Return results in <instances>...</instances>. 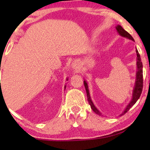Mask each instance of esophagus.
Returning a JSON list of instances; mask_svg holds the SVG:
<instances>
[{
    "label": "esophagus",
    "mask_w": 150,
    "mask_h": 150,
    "mask_svg": "<svg viewBox=\"0 0 150 150\" xmlns=\"http://www.w3.org/2000/svg\"><path fill=\"white\" fill-rule=\"evenodd\" d=\"M72 67L74 69H77L78 67H79V65H78V63H72Z\"/></svg>",
    "instance_id": "obj_1"
}]
</instances>
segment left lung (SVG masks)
<instances>
[{
  "label": "left lung",
  "instance_id": "8db88e82",
  "mask_svg": "<svg viewBox=\"0 0 150 150\" xmlns=\"http://www.w3.org/2000/svg\"><path fill=\"white\" fill-rule=\"evenodd\" d=\"M116 29L117 30V32L119 33V34L120 35H122V37H125V38H127L130 40L134 41V39L132 38V37L130 35V34L128 33L126 30H125L124 28H123L122 26L120 25H117L116 26ZM136 52H137V79H136V83H135V87L134 89V91H133V96H132V99L131 100V102L129 103V104L127 106V107L126 108V109L124 110V111L123 113L121 115H124L126 112H127L129 110V109L132 107V106L134 105V104L136 103L137 100L139 98H140L141 94L142 93V90H143V64L142 62H141V57L140 54L137 50V49L136 50ZM84 85H85V90L86 92H87V100L89 101V103L91 106V109L93 110L94 112H96V114L98 115H101V113L99 112L97 108L95 107V106L93 105V102H92L91 98H90V96H89V89H88V85L87 83H86V81H84Z\"/></svg>",
  "mask_w": 150,
  "mask_h": 150
}]
</instances>
